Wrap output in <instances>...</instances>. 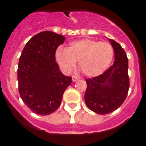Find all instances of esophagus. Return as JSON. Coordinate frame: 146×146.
<instances>
[{"mask_svg":"<svg viewBox=\"0 0 146 146\" xmlns=\"http://www.w3.org/2000/svg\"><path fill=\"white\" fill-rule=\"evenodd\" d=\"M79 79H78L76 76H72V81H73V82H76V81H77Z\"/></svg>","mask_w":146,"mask_h":146,"instance_id":"obj_1","label":"esophagus"}]
</instances>
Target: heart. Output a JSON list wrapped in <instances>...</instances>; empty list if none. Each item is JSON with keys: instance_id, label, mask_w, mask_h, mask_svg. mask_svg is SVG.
<instances>
[{"instance_id": "1", "label": "heart", "mask_w": 146, "mask_h": 146, "mask_svg": "<svg viewBox=\"0 0 146 146\" xmlns=\"http://www.w3.org/2000/svg\"><path fill=\"white\" fill-rule=\"evenodd\" d=\"M114 49L110 43L85 38L71 42L66 49H58L55 54L56 61L66 73L78 67L85 75L96 77L104 72L111 64Z\"/></svg>"}]
</instances>
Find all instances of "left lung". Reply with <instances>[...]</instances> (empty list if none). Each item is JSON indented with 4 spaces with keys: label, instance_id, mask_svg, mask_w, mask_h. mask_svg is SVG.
<instances>
[{
    "label": "left lung",
    "instance_id": "left-lung-1",
    "mask_svg": "<svg viewBox=\"0 0 146 146\" xmlns=\"http://www.w3.org/2000/svg\"><path fill=\"white\" fill-rule=\"evenodd\" d=\"M115 52L114 64L103 74L88 78L85 102L89 109L100 115L110 113L124 102L129 88L128 58L121 45L110 39Z\"/></svg>",
    "mask_w": 146,
    "mask_h": 146
}]
</instances>
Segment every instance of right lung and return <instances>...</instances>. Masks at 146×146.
<instances>
[{"mask_svg": "<svg viewBox=\"0 0 146 146\" xmlns=\"http://www.w3.org/2000/svg\"><path fill=\"white\" fill-rule=\"evenodd\" d=\"M65 37L52 31L37 33L27 42L19 60L18 89L33 113L47 115L60 106L72 77L62 74L55 61L58 47Z\"/></svg>", "mask_w": 146, "mask_h": 146, "instance_id": "right-lung-1", "label": "right lung"}]
</instances>
